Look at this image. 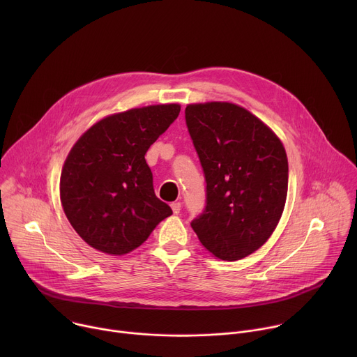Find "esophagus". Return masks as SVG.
Wrapping results in <instances>:
<instances>
[{
	"instance_id": "obj_1",
	"label": "esophagus",
	"mask_w": 357,
	"mask_h": 357,
	"mask_svg": "<svg viewBox=\"0 0 357 357\" xmlns=\"http://www.w3.org/2000/svg\"><path fill=\"white\" fill-rule=\"evenodd\" d=\"M181 208H182V203L181 202H174L171 203V209L174 212V215H178L181 212Z\"/></svg>"
}]
</instances>
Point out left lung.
Masks as SVG:
<instances>
[{"instance_id":"1","label":"left lung","mask_w":357,"mask_h":357,"mask_svg":"<svg viewBox=\"0 0 357 357\" xmlns=\"http://www.w3.org/2000/svg\"><path fill=\"white\" fill-rule=\"evenodd\" d=\"M185 120L206 181V206L190 222L215 257L236 261L259 250L282 215L288 160L280 138L233 103L189 105Z\"/></svg>"}]
</instances>
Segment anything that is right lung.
<instances>
[{"label": "right lung", "mask_w": 357, "mask_h": 357, "mask_svg": "<svg viewBox=\"0 0 357 357\" xmlns=\"http://www.w3.org/2000/svg\"><path fill=\"white\" fill-rule=\"evenodd\" d=\"M179 112V105H158L109 116L70 149L61 202L76 233L93 248L127 254L172 215L155 196L145 154Z\"/></svg>", "instance_id": "1"}]
</instances>
